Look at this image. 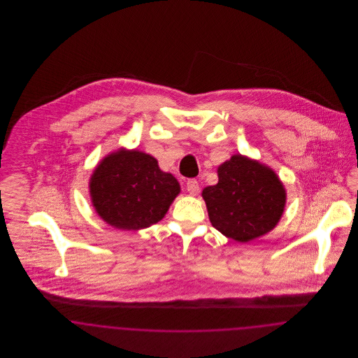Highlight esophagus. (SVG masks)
I'll list each match as a JSON object with an SVG mask.
<instances>
[{"label":"esophagus","instance_id":"1","mask_svg":"<svg viewBox=\"0 0 358 358\" xmlns=\"http://www.w3.org/2000/svg\"><path fill=\"white\" fill-rule=\"evenodd\" d=\"M187 192H189V194H192V196L199 194V192H200V185H199L197 180H193V178H192V180H187Z\"/></svg>","mask_w":358,"mask_h":358}]
</instances>
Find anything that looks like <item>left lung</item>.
<instances>
[{
	"label": "left lung",
	"instance_id": "obj_1",
	"mask_svg": "<svg viewBox=\"0 0 358 358\" xmlns=\"http://www.w3.org/2000/svg\"><path fill=\"white\" fill-rule=\"evenodd\" d=\"M219 182L204 187L208 216L225 238L238 243L264 236L280 220L287 193L270 166L235 154L217 168Z\"/></svg>",
	"mask_w": 358,
	"mask_h": 358
}]
</instances>
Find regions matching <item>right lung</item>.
Wrapping results in <instances>:
<instances>
[{"mask_svg": "<svg viewBox=\"0 0 358 358\" xmlns=\"http://www.w3.org/2000/svg\"><path fill=\"white\" fill-rule=\"evenodd\" d=\"M88 189L98 216L122 231H139L161 222L181 192L176 177L161 171L153 155L123 148L96 165Z\"/></svg>", "mask_w": 358, "mask_h": 358, "instance_id": "right-lung-1", "label": "right lung"}]
</instances>
